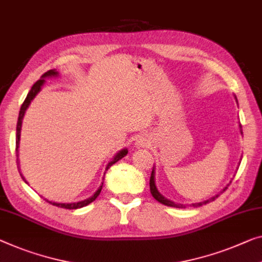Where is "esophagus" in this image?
I'll return each mask as SVG.
<instances>
[{
	"instance_id": "esophagus-1",
	"label": "esophagus",
	"mask_w": 262,
	"mask_h": 262,
	"mask_svg": "<svg viewBox=\"0 0 262 262\" xmlns=\"http://www.w3.org/2000/svg\"><path fill=\"white\" fill-rule=\"evenodd\" d=\"M136 144H138V146H146V142H144V140H142V139H140V140H138V141H136Z\"/></svg>"
}]
</instances>
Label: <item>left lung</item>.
<instances>
[{"mask_svg":"<svg viewBox=\"0 0 262 262\" xmlns=\"http://www.w3.org/2000/svg\"><path fill=\"white\" fill-rule=\"evenodd\" d=\"M240 128H241V126H240ZM241 133H243V130H241ZM149 186H150V193H151V195H153V198L155 199V200H158L159 202H161L162 205H166V206H169V207H175V208H186V207H187V205L175 204V202L168 200V199H166L165 196H163V195L160 194V192H159L158 188H156V186H155V170H154V168H153V170H151V174H150ZM226 189H227V187H226V188L224 189V192H225ZM217 196H219V195H215V196L210 199V201L215 200ZM208 202H209V200H207V201H204V202H199V204H193V205H190V206L200 207L202 205L208 204Z\"/></svg>","mask_w":262,"mask_h":262,"instance_id":"8db88e82","label":"left lung"}]
</instances>
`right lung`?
<instances>
[{"instance_id":"obj_1","label":"right lung","mask_w":262,"mask_h":262,"mask_svg":"<svg viewBox=\"0 0 262 262\" xmlns=\"http://www.w3.org/2000/svg\"><path fill=\"white\" fill-rule=\"evenodd\" d=\"M57 75H58V73L56 72L55 69H50V70H48V72H47V73H45L43 75L41 76V79L38 80V81L35 82L33 87H31L30 92L28 93V95H27V97H26L25 102L22 103L21 109H19L18 120H17V126H16V156H17V159H16V162H17V168H18V171H19V160H18V144H19V136H21V127H22V120H23V116H25V113H26V111H27V108L29 107V104H30L31 101H33L34 97L37 95V93L41 91L42 85H43V83H45V79H46V77H52V76H57ZM127 153H128L127 148H124V149L120 150L119 153L116 154V155L114 156V158H113L112 161L109 162L108 165H107V167H106V171H107L109 168H111V167H112L113 165H114L115 162H118L119 160H121V159H122V158H124V156L127 155ZM106 171H104V174H106ZM19 175H21V178L23 179V181H25L26 183H28V182L26 181V179L23 178V175L21 174V171H19ZM103 179H104V178H103ZM102 186H103V182L101 183V186L99 187V189L96 190L95 194H94L93 196L88 198V199H85V200H83V201H79V202H73V204H57V202L49 201V200H47V199H45V200H46L47 202H49V204H52L53 206L61 207V208H66V209H77V208H81V207H84V206L89 205V204H91V202H93L94 200H95V199H96L97 196H99V194L101 193V189H102Z\"/></svg>"}]
</instances>
